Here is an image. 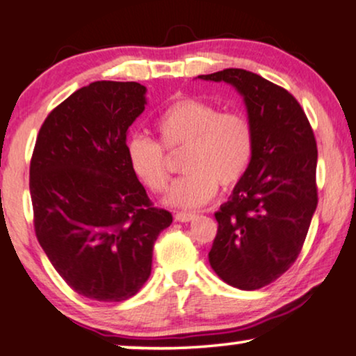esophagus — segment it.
<instances>
[{
    "label": "esophagus",
    "mask_w": 356,
    "mask_h": 356,
    "mask_svg": "<svg viewBox=\"0 0 356 356\" xmlns=\"http://www.w3.org/2000/svg\"><path fill=\"white\" fill-rule=\"evenodd\" d=\"M174 218H175V222L186 223V222H191V220L195 218V215H193V213H186V211H177V213L174 215Z\"/></svg>",
    "instance_id": "obj_1"
}]
</instances>
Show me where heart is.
<instances>
[{"instance_id": "heart-1", "label": "heart", "mask_w": 356, "mask_h": 356, "mask_svg": "<svg viewBox=\"0 0 356 356\" xmlns=\"http://www.w3.org/2000/svg\"><path fill=\"white\" fill-rule=\"evenodd\" d=\"M157 143L133 138L128 163L134 175L151 192L168 188L170 174L164 151H184L182 179L174 184L165 204L193 210L209 204L218 191L235 187L245 177L254 152V129L245 115L222 113L213 103L179 98L156 121Z\"/></svg>"}]
</instances>
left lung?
Wrapping results in <instances>:
<instances>
[{"mask_svg": "<svg viewBox=\"0 0 356 356\" xmlns=\"http://www.w3.org/2000/svg\"><path fill=\"white\" fill-rule=\"evenodd\" d=\"M200 80L232 85L254 129L253 159L215 213L210 266L227 284L254 291L298 259L317 209V145L304 110L284 88L253 72L225 69Z\"/></svg>", "mask_w": 356, "mask_h": 356, "instance_id": "left-lung-1", "label": "left lung"}]
</instances>
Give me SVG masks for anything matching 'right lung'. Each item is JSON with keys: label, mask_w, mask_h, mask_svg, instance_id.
<instances>
[{"label": "right lung", "mask_w": 356, "mask_h": 356, "mask_svg": "<svg viewBox=\"0 0 356 356\" xmlns=\"http://www.w3.org/2000/svg\"><path fill=\"white\" fill-rule=\"evenodd\" d=\"M146 92L106 80L77 90L40 126L31 159L39 245L72 289L100 302L141 289L157 236L172 223L128 163V128L145 111Z\"/></svg>", "instance_id": "right-lung-1"}]
</instances>
